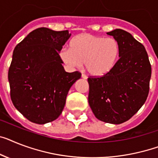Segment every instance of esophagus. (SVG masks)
<instances>
[{
  "mask_svg": "<svg viewBox=\"0 0 158 158\" xmlns=\"http://www.w3.org/2000/svg\"><path fill=\"white\" fill-rule=\"evenodd\" d=\"M81 77L84 78V79H87V76L86 75H85V74H81Z\"/></svg>",
  "mask_w": 158,
  "mask_h": 158,
  "instance_id": "obj_1",
  "label": "esophagus"
}]
</instances>
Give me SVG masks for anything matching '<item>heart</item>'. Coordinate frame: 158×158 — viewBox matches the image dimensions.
<instances>
[{"mask_svg":"<svg viewBox=\"0 0 158 158\" xmlns=\"http://www.w3.org/2000/svg\"><path fill=\"white\" fill-rule=\"evenodd\" d=\"M119 45L114 38H104L90 34H81L69 43V49L63 48L60 56L72 69H85L89 75L102 77L112 69L118 60Z\"/></svg>","mask_w":158,"mask_h":158,"instance_id":"1","label":"heart"}]
</instances>
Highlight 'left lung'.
Wrapping results in <instances>:
<instances>
[{
	"label": "left lung",
	"mask_w": 158,
	"mask_h": 158,
	"mask_svg": "<svg viewBox=\"0 0 158 158\" xmlns=\"http://www.w3.org/2000/svg\"><path fill=\"white\" fill-rule=\"evenodd\" d=\"M106 34L118 42L119 58L109 73L88 78V100L98 119L119 124L130 119L146 101L152 69L144 45L131 34L121 29Z\"/></svg>",
	"instance_id": "1"
}]
</instances>
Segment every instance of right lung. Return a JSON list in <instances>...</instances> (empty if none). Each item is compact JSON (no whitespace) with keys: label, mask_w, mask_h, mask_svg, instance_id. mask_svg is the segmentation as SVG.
<instances>
[{"label":"right lung","mask_w":158,"mask_h":158,"mask_svg":"<svg viewBox=\"0 0 158 158\" xmlns=\"http://www.w3.org/2000/svg\"><path fill=\"white\" fill-rule=\"evenodd\" d=\"M69 31L35 30L15 47L8 78L10 98L23 116L38 124L56 119L69 89L81 73H67L59 55L69 39Z\"/></svg>","instance_id":"1"}]
</instances>
